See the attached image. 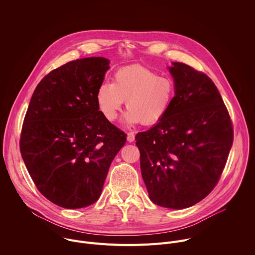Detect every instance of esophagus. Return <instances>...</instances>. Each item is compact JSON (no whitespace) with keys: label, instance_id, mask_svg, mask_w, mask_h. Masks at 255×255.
<instances>
[{"label":"esophagus","instance_id":"obj_1","mask_svg":"<svg viewBox=\"0 0 255 255\" xmlns=\"http://www.w3.org/2000/svg\"><path fill=\"white\" fill-rule=\"evenodd\" d=\"M127 140L129 142H133L135 140V134L133 132H128L127 133Z\"/></svg>","mask_w":255,"mask_h":255}]
</instances>
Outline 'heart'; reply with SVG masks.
<instances>
[{
    "instance_id": "heart-1",
    "label": "heart",
    "mask_w": 255,
    "mask_h": 255,
    "mask_svg": "<svg viewBox=\"0 0 255 255\" xmlns=\"http://www.w3.org/2000/svg\"><path fill=\"white\" fill-rule=\"evenodd\" d=\"M174 96L170 79L141 65L118 69L112 84H102L96 94L98 108L108 121H114L126 101V121L152 126L167 114Z\"/></svg>"
}]
</instances>
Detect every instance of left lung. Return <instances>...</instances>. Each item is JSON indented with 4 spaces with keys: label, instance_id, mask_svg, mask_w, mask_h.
Listing matches in <instances>:
<instances>
[{
    "label": "left lung",
    "instance_id": "obj_1",
    "mask_svg": "<svg viewBox=\"0 0 255 255\" xmlns=\"http://www.w3.org/2000/svg\"><path fill=\"white\" fill-rule=\"evenodd\" d=\"M172 64L175 96L169 110L135 140L150 200L185 209L206 198L219 181L233 143V125L213 81L190 65Z\"/></svg>",
    "mask_w": 255,
    "mask_h": 255
}]
</instances>
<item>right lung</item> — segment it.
Wrapping results in <instances>:
<instances>
[{
	"label": "right lung",
	"mask_w": 255,
	"mask_h": 255,
	"mask_svg": "<svg viewBox=\"0 0 255 255\" xmlns=\"http://www.w3.org/2000/svg\"><path fill=\"white\" fill-rule=\"evenodd\" d=\"M104 57L69 61L36 87L24 118L20 152L37 190L53 204L96 203L126 134L99 111L96 94L109 69Z\"/></svg>",
	"instance_id": "add662e5"
}]
</instances>
